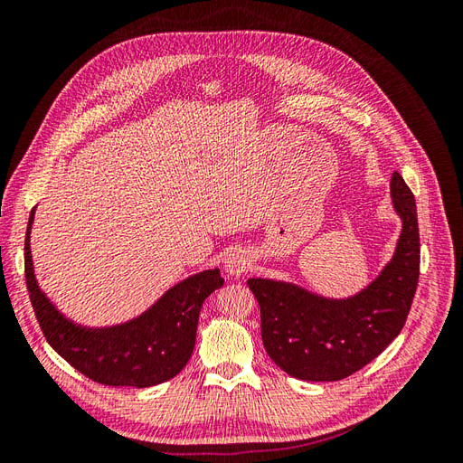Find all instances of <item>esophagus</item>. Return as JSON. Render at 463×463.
I'll list each match as a JSON object with an SVG mask.
<instances>
[{"label":"esophagus","mask_w":463,"mask_h":463,"mask_svg":"<svg viewBox=\"0 0 463 463\" xmlns=\"http://www.w3.org/2000/svg\"><path fill=\"white\" fill-rule=\"evenodd\" d=\"M250 266H253L250 257L245 253V250L240 249V250H233V253L226 259V262H223V270L228 272V276L237 278V276L247 274Z\"/></svg>","instance_id":"esophagus-1"}]
</instances>
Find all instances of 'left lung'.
Listing matches in <instances>:
<instances>
[{
    "instance_id": "1",
    "label": "left lung",
    "mask_w": 463,
    "mask_h": 463,
    "mask_svg": "<svg viewBox=\"0 0 463 463\" xmlns=\"http://www.w3.org/2000/svg\"><path fill=\"white\" fill-rule=\"evenodd\" d=\"M392 201L402 218L394 259L359 296L332 301L298 286L250 278L260 307L266 354L301 381H342L381 355L408 320L419 282V223L411 189L392 175Z\"/></svg>"
}]
</instances>
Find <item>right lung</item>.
Listing matches in <instances>:
<instances>
[{
    "label": "right lung",
    "instance_id": "right-lung-1",
    "mask_svg": "<svg viewBox=\"0 0 463 463\" xmlns=\"http://www.w3.org/2000/svg\"><path fill=\"white\" fill-rule=\"evenodd\" d=\"M31 210L24 237V278L31 303L48 344L69 365L106 386L146 388L170 381L187 365L197 340L204 299L223 284L220 270L191 276L128 325L89 330L69 322L40 291L31 257Z\"/></svg>",
    "mask_w": 463,
    "mask_h": 463
}]
</instances>
